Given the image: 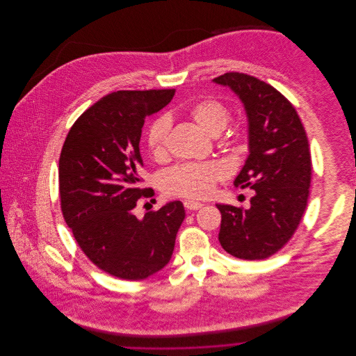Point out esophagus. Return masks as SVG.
<instances>
[{
    "label": "esophagus",
    "instance_id": "34e87169",
    "mask_svg": "<svg viewBox=\"0 0 356 356\" xmlns=\"http://www.w3.org/2000/svg\"><path fill=\"white\" fill-rule=\"evenodd\" d=\"M184 205L188 211H197L203 207V204L199 203V202H193V200H185Z\"/></svg>",
    "mask_w": 356,
    "mask_h": 356
}]
</instances>
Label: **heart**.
<instances>
[{"label":"heart","instance_id":"heart-1","mask_svg":"<svg viewBox=\"0 0 356 356\" xmlns=\"http://www.w3.org/2000/svg\"><path fill=\"white\" fill-rule=\"evenodd\" d=\"M188 116L209 136H218L232 119L227 105L215 97H204L191 104ZM171 123L168 118L159 116L147 131V147L153 159L163 160L168 156ZM226 171L218 161L179 164L164 174L163 189L170 196L185 199H205L223 181Z\"/></svg>","mask_w":356,"mask_h":356}]
</instances>
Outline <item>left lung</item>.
I'll use <instances>...</instances> for the list:
<instances>
[{
    "label": "left lung",
    "mask_w": 356,
    "mask_h": 356,
    "mask_svg": "<svg viewBox=\"0 0 356 356\" xmlns=\"http://www.w3.org/2000/svg\"><path fill=\"white\" fill-rule=\"evenodd\" d=\"M213 82L229 86L245 106L250 156L234 186L254 191L248 209L216 204L218 238L238 259H267L292 238L307 207L312 165L305 127L291 102L254 76L226 72Z\"/></svg>",
    "instance_id": "left-lung-1"
}]
</instances>
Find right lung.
I'll list each match as a JSON object with an SVG mask.
<instances>
[{
	"label": "right lung",
	"mask_w": 356,
	"mask_h": 356,
	"mask_svg": "<svg viewBox=\"0 0 356 356\" xmlns=\"http://www.w3.org/2000/svg\"><path fill=\"white\" fill-rule=\"evenodd\" d=\"M174 89L119 90L88 108L72 124L58 160L61 212L75 241L102 271L127 281L145 280L171 259L185 219L171 202L138 219L140 138L145 118L172 100Z\"/></svg>",
	"instance_id": "right-lung-1"
}]
</instances>
